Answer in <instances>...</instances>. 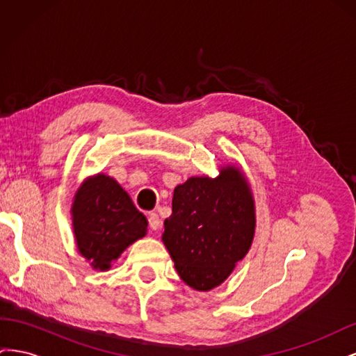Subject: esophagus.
<instances>
[{"label": "esophagus", "mask_w": 356, "mask_h": 356, "mask_svg": "<svg viewBox=\"0 0 356 356\" xmlns=\"http://www.w3.org/2000/svg\"><path fill=\"white\" fill-rule=\"evenodd\" d=\"M148 224H149V229H152V230H159L160 229L161 221H160V217L156 212L148 213Z\"/></svg>", "instance_id": "1"}]
</instances>
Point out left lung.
<instances>
[{"label":"left lung","mask_w":356,"mask_h":356,"mask_svg":"<svg viewBox=\"0 0 356 356\" xmlns=\"http://www.w3.org/2000/svg\"><path fill=\"white\" fill-rule=\"evenodd\" d=\"M255 229L254 200L239 169L190 178L174 190L163 243L182 281L208 291L220 285L246 255Z\"/></svg>","instance_id":"1"}]
</instances>
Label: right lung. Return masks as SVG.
<instances>
[{"mask_svg": "<svg viewBox=\"0 0 356 356\" xmlns=\"http://www.w3.org/2000/svg\"><path fill=\"white\" fill-rule=\"evenodd\" d=\"M72 225L81 255L95 268L106 270L129 245L145 236L148 221L113 178L98 175L75 195Z\"/></svg>", "mask_w": 356, "mask_h": 356, "instance_id": "1", "label": "right lung"}]
</instances>
